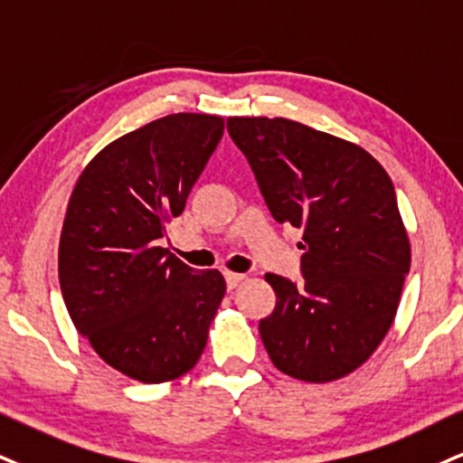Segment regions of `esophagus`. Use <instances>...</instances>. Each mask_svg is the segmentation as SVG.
<instances>
[{
    "mask_svg": "<svg viewBox=\"0 0 463 463\" xmlns=\"http://www.w3.org/2000/svg\"><path fill=\"white\" fill-rule=\"evenodd\" d=\"M244 275H241V272H225V283H227V289H236L238 285H241L244 281Z\"/></svg>",
    "mask_w": 463,
    "mask_h": 463,
    "instance_id": "obj_1",
    "label": "esophagus"
}]
</instances>
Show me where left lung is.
Masks as SVG:
<instances>
[{"instance_id": "obj_1", "label": "left lung", "mask_w": 463, "mask_h": 463, "mask_svg": "<svg viewBox=\"0 0 463 463\" xmlns=\"http://www.w3.org/2000/svg\"><path fill=\"white\" fill-rule=\"evenodd\" d=\"M277 222L302 230V281L268 272L277 307L260 319L275 367L333 382L382 344L410 272L395 186L363 147L285 118H230Z\"/></svg>"}]
</instances>
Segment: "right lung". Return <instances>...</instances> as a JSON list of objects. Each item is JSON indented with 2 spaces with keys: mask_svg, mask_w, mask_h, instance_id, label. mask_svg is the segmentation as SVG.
I'll return each instance as SVG.
<instances>
[{
  "mask_svg": "<svg viewBox=\"0 0 463 463\" xmlns=\"http://www.w3.org/2000/svg\"><path fill=\"white\" fill-rule=\"evenodd\" d=\"M222 128V118L205 113L154 119L96 154L68 202L66 309L102 361L146 384L195 367L225 296L219 270H195L158 247Z\"/></svg>",
  "mask_w": 463,
  "mask_h": 463,
  "instance_id": "right-lung-1",
  "label": "right lung"
}]
</instances>
